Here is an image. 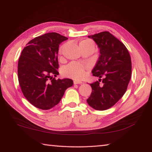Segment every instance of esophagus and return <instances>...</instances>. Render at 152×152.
<instances>
[{"instance_id":"1","label":"esophagus","mask_w":152,"mask_h":152,"mask_svg":"<svg viewBox=\"0 0 152 152\" xmlns=\"http://www.w3.org/2000/svg\"><path fill=\"white\" fill-rule=\"evenodd\" d=\"M74 85H78V84H82L83 83L81 81H80V80H74L73 81Z\"/></svg>"}]
</instances>
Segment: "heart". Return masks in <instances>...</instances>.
I'll return each instance as SVG.
<instances>
[{
    "instance_id": "b5f03b06",
    "label": "heart",
    "mask_w": 152,
    "mask_h": 152,
    "mask_svg": "<svg viewBox=\"0 0 152 152\" xmlns=\"http://www.w3.org/2000/svg\"><path fill=\"white\" fill-rule=\"evenodd\" d=\"M88 45H92L94 47V43L90 39H84L79 43L80 49L83 46ZM63 48L64 47L62 46L59 50V54L60 55L62 54ZM85 66L75 62H72L63 67L62 73L64 77H69L73 79H80L85 75Z\"/></svg>"
}]
</instances>
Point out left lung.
Here are the masks:
<instances>
[{
  "mask_svg": "<svg viewBox=\"0 0 152 152\" xmlns=\"http://www.w3.org/2000/svg\"><path fill=\"white\" fill-rule=\"evenodd\" d=\"M88 38L93 39L99 49L100 56L92 73L100 79L90 84L92 93L86 101L93 109L104 110L114 105L126 92L131 76V56L124 43L109 32Z\"/></svg>",
  "mask_w": 152,
  "mask_h": 152,
  "instance_id": "1",
  "label": "left lung"
}]
</instances>
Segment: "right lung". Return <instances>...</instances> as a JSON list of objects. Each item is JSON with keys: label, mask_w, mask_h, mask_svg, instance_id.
Segmentation results:
<instances>
[{"label": "right lung", "mask_w": 152, "mask_h": 152, "mask_svg": "<svg viewBox=\"0 0 152 152\" xmlns=\"http://www.w3.org/2000/svg\"><path fill=\"white\" fill-rule=\"evenodd\" d=\"M67 39L56 32L36 37L23 49L18 61V80L23 95L32 105L49 110L58 104L70 79L56 80L59 73L58 52L60 43Z\"/></svg>", "instance_id": "add662e5"}]
</instances>
